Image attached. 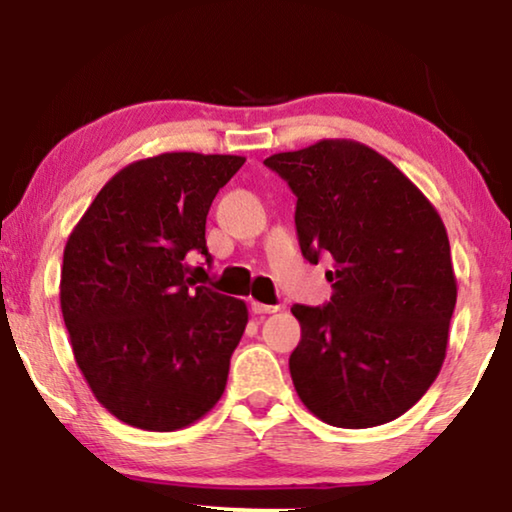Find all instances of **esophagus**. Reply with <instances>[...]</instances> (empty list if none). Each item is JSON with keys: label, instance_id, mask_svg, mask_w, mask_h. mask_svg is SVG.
<instances>
[{"label": "esophagus", "instance_id": "esophagus-1", "mask_svg": "<svg viewBox=\"0 0 512 512\" xmlns=\"http://www.w3.org/2000/svg\"><path fill=\"white\" fill-rule=\"evenodd\" d=\"M279 310V305H263V303H251V312L254 314H272V312H277Z\"/></svg>", "mask_w": 512, "mask_h": 512}]
</instances>
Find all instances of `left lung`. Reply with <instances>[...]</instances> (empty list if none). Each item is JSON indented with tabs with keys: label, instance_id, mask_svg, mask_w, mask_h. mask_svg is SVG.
<instances>
[{
	"label": "left lung",
	"instance_id": "obj_1",
	"mask_svg": "<svg viewBox=\"0 0 512 512\" xmlns=\"http://www.w3.org/2000/svg\"><path fill=\"white\" fill-rule=\"evenodd\" d=\"M263 163L298 198L303 256L333 258L331 300L291 307L303 331L289 359L300 401L340 429L401 417L445 361L457 279L443 221L391 160L352 139Z\"/></svg>",
	"mask_w": 512,
	"mask_h": 512
}]
</instances>
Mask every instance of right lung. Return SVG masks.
Returning a JSON list of instances; mask_svg holds the SVG:
<instances>
[{
	"mask_svg": "<svg viewBox=\"0 0 512 512\" xmlns=\"http://www.w3.org/2000/svg\"><path fill=\"white\" fill-rule=\"evenodd\" d=\"M242 156L160 153L114 174L69 235L60 307L97 401L144 431H177L219 401L249 321L242 300L195 286L205 223Z\"/></svg>",
	"mask_w": 512,
	"mask_h": 512,
	"instance_id": "obj_1",
	"label": "right lung"
}]
</instances>
